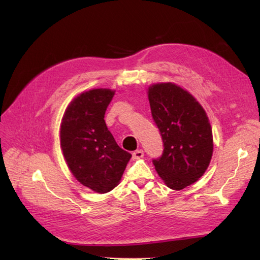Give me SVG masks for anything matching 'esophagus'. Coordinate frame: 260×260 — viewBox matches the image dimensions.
Returning <instances> with one entry per match:
<instances>
[{
    "instance_id": "1",
    "label": "esophagus",
    "mask_w": 260,
    "mask_h": 260,
    "mask_svg": "<svg viewBox=\"0 0 260 260\" xmlns=\"http://www.w3.org/2000/svg\"><path fill=\"white\" fill-rule=\"evenodd\" d=\"M143 156H144V152H143L142 150H136L135 152H133L134 158H142Z\"/></svg>"
}]
</instances>
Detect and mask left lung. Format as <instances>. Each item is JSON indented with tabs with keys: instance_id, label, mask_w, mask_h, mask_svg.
I'll return each instance as SVG.
<instances>
[{
	"instance_id": "left-lung-1",
	"label": "left lung",
	"mask_w": 260,
	"mask_h": 260,
	"mask_svg": "<svg viewBox=\"0 0 260 260\" xmlns=\"http://www.w3.org/2000/svg\"><path fill=\"white\" fill-rule=\"evenodd\" d=\"M148 101L164 146L153 164L170 189L182 190L200 179L211 161V125L197 99L172 82L152 85Z\"/></svg>"
}]
</instances>
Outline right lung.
<instances>
[{
    "label": "right lung",
    "mask_w": 260,
    "mask_h": 260,
    "mask_svg": "<svg viewBox=\"0 0 260 260\" xmlns=\"http://www.w3.org/2000/svg\"><path fill=\"white\" fill-rule=\"evenodd\" d=\"M115 95L110 89H91L69 104L60 129V142L71 173L82 185L106 193L119 183L132 154L117 145L105 123Z\"/></svg>",
    "instance_id": "add662e5"
}]
</instances>
